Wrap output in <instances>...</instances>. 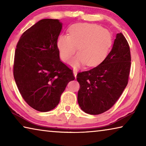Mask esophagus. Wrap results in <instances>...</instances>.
I'll use <instances>...</instances> for the list:
<instances>
[{"label":"esophagus","mask_w":146,"mask_h":146,"mask_svg":"<svg viewBox=\"0 0 146 146\" xmlns=\"http://www.w3.org/2000/svg\"><path fill=\"white\" fill-rule=\"evenodd\" d=\"M76 74H77V71H76V70H73V75H74V76H75V78H76Z\"/></svg>","instance_id":"esophagus-1"}]
</instances>
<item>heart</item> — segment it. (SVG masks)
<instances>
[{
    "mask_svg": "<svg viewBox=\"0 0 146 146\" xmlns=\"http://www.w3.org/2000/svg\"><path fill=\"white\" fill-rule=\"evenodd\" d=\"M111 35L108 29L90 24H77L71 27L68 35H60L56 41L61 60L69 61L77 50L79 53L71 65L77 67L86 64L97 66L107 55L111 46Z\"/></svg>",
    "mask_w": 146,
    "mask_h": 146,
    "instance_id": "1",
    "label": "heart"
}]
</instances>
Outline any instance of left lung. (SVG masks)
<instances>
[{
  "label": "left lung",
  "mask_w": 146,
  "mask_h": 146,
  "mask_svg": "<svg viewBox=\"0 0 146 146\" xmlns=\"http://www.w3.org/2000/svg\"><path fill=\"white\" fill-rule=\"evenodd\" d=\"M129 44L122 33H117L111 51L97 67L76 75L80 84L78 103L90 115L110 110L128 83L131 68Z\"/></svg>",
  "instance_id": "8db88e82"
}]
</instances>
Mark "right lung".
Here are the masks:
<instances>
[{
	"label": "right lung",
	"mask_w": 146,
	"mask_h": 146,
	"mask_svg": "<svg viewBox=\"0 0 146 146\" xmlns=\"http://www.w3.org/2000/svg\"><path fill=\"white\" fill-rule=\"evenodd\" d=\"M62 24L58 19L40 20L24 31L17 44L13 76L26 102L40 112L58 104L73 71L60 60L56 41Z\"/></svg>",
	"instance_id": "right-lung-1"
}]
</instances>
